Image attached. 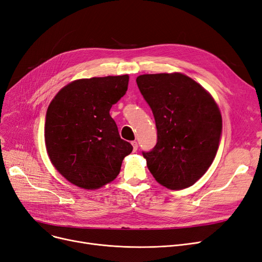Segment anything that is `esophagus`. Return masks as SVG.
Returning a JSON list of instances; mask_svg holds the SVG:
<instances>
[{"instance_id":"34e87169","label":"esophagus","mask_w":262,"mask_h":262,"mask_svg":"<svg viewBox=\"0 0 262 262\" xmlns=\"http://www.w3.org/2000/svg\"><path fill=\"white\" fill-rule=\"evenodd\" d=\"M131 144H132V146H133V151H137V150H138V148H139L138 142H137V141H133Z\"/></svg>"}]
</instances>
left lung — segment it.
<instances>
[{
	"label": "left lung",
	"instance_id": "1",
	"mask_svg": "<svg viewBox=\"0 0 262 262\" xmlns=\"http://www.w3.org/2000/svg\"><path fill=\"white\" fill-rule=\"evenodd\" d=\"M137 83L157 127V144L143 151L148 170L169 189L192 186L211 166L219 147L223 120L216 102L181 73L144 74Z\"/></svg>",
	"mask_w": 262,
	"mask_h": 262
}]
</instances>
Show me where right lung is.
<instances>
[{"label": "right lung", "mask_w": 262, "mask_h": 262, "mask_svg": "<svg viewBox=\"0 0 262 262\" xmlns=\"http://www.w3.org/2000/svg\"><path fill=\"white\" fill-rule=\"evenodd\" d=\"M129 76L72 81L49 104L45 144L51 163L66 179L85 189L114 181L132 145L123 141L110 111L128 90Z\"/></svg>", "instance_id": "obj_1"}]
</instances>
